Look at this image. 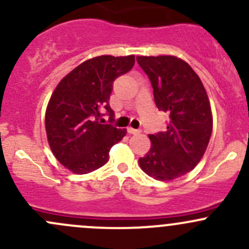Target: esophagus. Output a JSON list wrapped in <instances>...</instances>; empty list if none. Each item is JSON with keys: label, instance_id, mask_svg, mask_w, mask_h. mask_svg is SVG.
I'll return each instance as SVG.
<instances>
[{"label": "esophagus", "instance_id": "esophagus-1", "mask_svg": "<svg viewBox=\"0 0 249 249\" xmlns=\"http://www.w3.org/2000/svg\"><path fill=\"white\" fill-rule=\"evenodd\" d=\"M127 132L129 134H132V135H137V134H141V130L140 129H134V127H127Z\"/></svg>", "mask_w": 249, "mask_h": 249}]
</instances>
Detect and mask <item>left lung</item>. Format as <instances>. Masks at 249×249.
<instances>
[{
    "mask_svg": "<svg viewBox=\"0 0 249 249\" xmlns=\"http://www.w3.org/2000/svg\"><path fill=\"white\" fill-rule=\"evenodd\" d=\"M136 60L152 83L155 105L170 118L166 131L149 135L152 147L140 158V166L155 179H175L199 164L210 142L212 113L207 92L194 70L178 57Z\"/></svg>",
    "mask_w": 249,
    "mask_h": 249,
    "instance_id": "8db88e82",
    "label": "left lung"
}]
</instances>
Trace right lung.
<instances>
[{
	"label": "right lung",
	"mask_w": 249,
	"mask_h": 249,
	"mask_svg": "<svg viewBox=\"0 0 249 249\" xmlns=\"http://www.w3.org/2000/svg\"><path fill=\"white\" fill-rule=\"evenodd\" d=\"M134 65V55H102L87 60L53 92L46 112L48 142L55 158L72 172L83 175L104 166L112 145L126 135V129L102 124L101 112L106 110L112 123L113 82Z\"/></svg>",
	"instance_id": "obj_1"
}]
</instances>
